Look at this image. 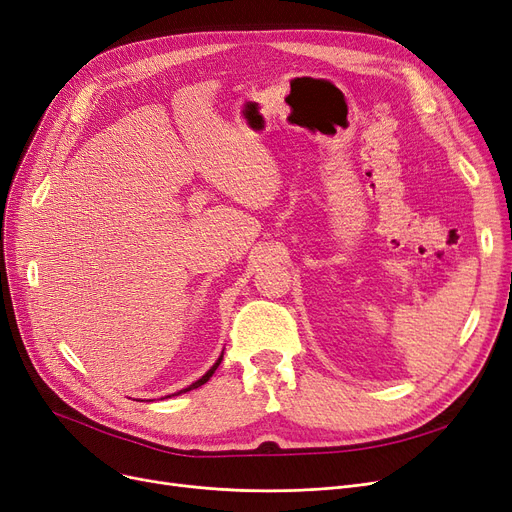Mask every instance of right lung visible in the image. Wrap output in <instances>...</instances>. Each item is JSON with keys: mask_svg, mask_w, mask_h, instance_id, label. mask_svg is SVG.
Masks as SVG:
<instances>
[{"mask_svg": "<svg viewBox=\"0 0 512 512\" xmlns=\"http://www.w3.org/2000/svg\"><path fill=\"white\" fill-rule=\"evenodd\" d=\"M221 361H223V354H221V356H219V358H217V363H215V365H213V367H211V369H208V371H206V373H204V375H202V377H200V380H196V382H194V384H192V386H187V388H183V390H179V392H177V394H181V392H189V390H194V388H200V386H202V384H206V382H208V380H211V377H213V373H215V369H217V367H219V365H221ZM177 394H168V396H177ZM168 396H166V399H168Z\"/></svg>", "mask_w": 512, "mask_h": 512, "instance_id": "right-lung-1", "label": "right lung"}]
</instances>
